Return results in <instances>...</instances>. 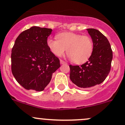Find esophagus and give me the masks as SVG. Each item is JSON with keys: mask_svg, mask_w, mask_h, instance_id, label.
Listing matches in <instances>:
<instances>
[{"mask_svg": "<svg viewBox=\"0 0 125 125\" xmlns=\"http://www.w3.org/2000/svg\"><path fill=\"white\" fill-rule=\"evenodd\" d=\"M60 64H62V65H63V64H66V62L65 61H63V60H60Z\"/></svg>", "mask_w": 125, "mask_h": 125, "instance_id": "1", "label": "esophagus"}]
</instances>
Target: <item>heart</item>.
<instances>
[{"label":"heart","instance_id":"heart-1","mask_svg":"<svg viewBox=\"0 0 125 125\" xmlns=\"http://www.w3.org/2000/svg\"><path fill=\"white\" fill-rule=\"evenodd\" d=\"M57 38H48L47 46L54 55L61 56L67 49L69 58L78 64L83 63L90 59L94 50L92 38L88 35L73 32H63Z\"/></svg>","mask_w":125,"mask_h":125}]
</instances>
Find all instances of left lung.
Returning a JSON list of instances; mask_svg holds the SVG:
<instances>
[{"label": "left lung", "mask_w": 125, "mask_h": 125, "mask_svg": "<svg viewBox=\"0 0 125 125\" xmlns=\"http://www.w3.org/2000/svg\"><path fill=\"white\" fill-rule=\"evenodd\" d=\"M94 43L93 54L88 61L81 66L69 65L70 79L74 84L88 88L100 84L109 75L113 52L104 35L94 28L87 30Z\"/></svg>", "instance_id": "left-lung-1"}]
</instances>
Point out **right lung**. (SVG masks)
<instances>
[{
  "mask_svg": "<svg viewBox=\"0 0 125 125\" xmlns=\"http://www.w3.org/2000/svg\"><path fill=\"white\" fill-rule=\"evenodd\" d=\"M50 28L32 27L22 32L12 49L11 70L16 81L27 90L42 91L60 66L47 46Z\"/></svg>",
  "mask_w": 125,
  "mask_h": 125,
  "instance_id": "obj_1",
  "label": "right lung"
}]
</instances>
